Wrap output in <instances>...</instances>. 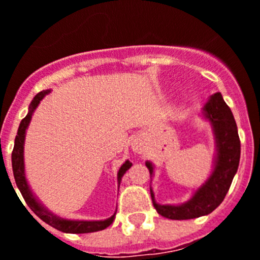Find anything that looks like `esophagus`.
Instances as JSON below:
<instances>
[{
    "mask_svg": "<svg viewBox=\"0 0 260 260\" xmlns=\"http://www.w3.org/2000/svg\"><path fill=\"white\" fill-rule=\"evenodd\" d=\"M134 148H135V150H137V147H135V146H134Z\"/></svg>",
    "mask_w": 260,
    "mask_h": 260,
    "instance_id": "esophagus-1",
    "label": "esophagus"
}]
</instances>
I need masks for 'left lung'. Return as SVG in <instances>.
<instances>
[{
	"mask_svg": "<svg viewBox=\"0 0 260 260\" xmlns=\"http://www.w3.org/2000/svg\"><path fill=\"white\" fill-rule=\"evenodd\" d=\"M203 114L212 123L215 133L217 146L215 169L207 182L197 190L194 197L181 206L157 204L155 202L152 189H150L153 207L160 215L168 219L189 220L211 213L224 201L234 174L237 173L241 156V142L231 108L225 104L221 93L217 92L211 96L203 108ZM146 165L152 176V164L147 161Z\"/></svg>",
	"mask_w": 260,
	"mask_h": 260,
	"instance_id": "8db88e82",
	"label": "left lung"
}]
</instances>
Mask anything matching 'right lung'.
<instances>
[{
  "label": "right lung",
  "instance_id": "1",
  "mask_svg": "<svg viewBox=\"0 0 260 260\" xmlns=\"http://www.w3.org/2000/svg\"><path fill=\"white\" fill-rule=\"evenodd\" d=\"M49 91H41L38 95L34 98L29 105L28 114L22 119L19 128H18L17 137H15V143H14L13 153H11V165H13V173L14 178H15V183H17L18 189H19L20 194H22L23 199L26 201L27 206L32 210V212L35 213L38 217H40L44 222L48 225L53 226V228L58 229V231L63 232V233H92V232L103 231V229L108 228L114 220V213L113 216H110L109 219L102 220V221H75V220H66L57 217L53 213L48 212L38 201L32 195L31 190H29L28 185H27L26 177H24V162H23V144H24V137H26V128L28 127L29 121H31L32 113L41 102V99L44 98ZM132 162L126 161L122 167L119 168L118 171V186L121 183V178L123 174L126 173L128 168L132 167Z\"/></svg>",
  "mask_w": 260,
  "mask_h": 260
}]
</instances>
